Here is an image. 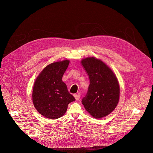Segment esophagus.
Listing matches in <instances>:
<instances>
[{"label": "esophagus", "instance_id": "34e87169", "mask_svg": "<svg viewBox=\"0 0 153 153\" xmlns=\"http://www.w3.org/2000/svg\"><path fill=\"white\" fill-rule=\"evenodd\" d=\"M74 98H75V100H76V101H78V100H79V98H80V95H79V94H74Z\"/></svg>", "mask_w": 153, "mask_h": 153}]
</instances>
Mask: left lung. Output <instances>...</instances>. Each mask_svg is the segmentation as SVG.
Here are the masks:
<instances>
[{
    "label": "left lung",
    "instance_id": "1",
    "mask_svg": "<svg viewBox=\"0 0 153 153\" xmlns=\"http://www.w3.org/2000/svg\"><path fill=\"white\" fill-rule=\"evenodd\" d=\"M81 63L90 81L82 103L94 118L105 117L119 102L120 88L117 78L108 66L95 57L84 58Z\"/></svg>",
    "mask_w": 153,
    "mask_h": 153
}]
</instances>
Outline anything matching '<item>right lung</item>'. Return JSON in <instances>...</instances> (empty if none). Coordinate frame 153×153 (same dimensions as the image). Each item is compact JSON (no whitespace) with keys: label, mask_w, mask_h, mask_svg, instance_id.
<instances>
[{"label":"right lung","mask_w":153,"mask_h":153,"mask_svg":"<svg viewBox=\"0 0 153 153\" xmlns=\"http://www.w3.org/2000/svg\"><path fill=\"white\" fill-rule=\"evenodd\" d=\"M69 64L65 59L55 62L44 68L37 76L33 85L32 101L40 114L51 120L63 116L68 104L75 101L62 81Z\"/></svg>","instance_id":"obj_1"}]
</instances>
